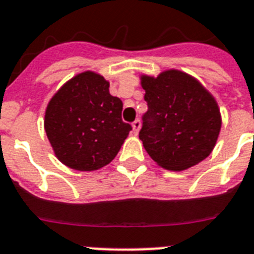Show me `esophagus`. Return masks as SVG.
I'll return each instance as SVG.
<instances>
[{
    "label": "esophagus",
    "instance_id": "34e87169",
    "mask_svg": "<svg viewBox=\"0 0 254 254\" xmlns=\"http://www.w3.org/2000/svg\"><path fill=\"white\" fill-rule=\"evenodd\" d=\"M131 127H133V133L137 135L139 133V129H141V121H139V120H135L134 123L131 124Z\"/></svg>",
    "mask_w": 254,
    "mask_h": 254
}]
</instances>
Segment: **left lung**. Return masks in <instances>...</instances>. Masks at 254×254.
Here are the masks:
<instances>
[{"label":"left lung","mask_w":254,"mask_h":254,"mask_svg":"<svg viewBox=\"0 0 254 254\" xmlns=\"http://www.w3.org/2000/svg\"><path fill=\"white\" fill-rule=\"evenodd\" d=\"M149 111L139 139L158 166L183 171L205 159L216 145L221 115L216 99L196 77L179 69L142 73Z\"/></svg>","instance_id":"8db88e82"}]
</instances>
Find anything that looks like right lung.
<instances>
[{"label": "right lung", "mask_w": 254, "mask_h": 254, "mask_svg": "<svg viewBox=\"0 0 254 254\" xmlns=\"http://www.w3.org/2000/svg\"><path fill=\"white\" fill-rule=\"evenodd\" d=\"M121 111L123 101L109 93V81L103 75L84 71L71 77L45 112V130L54 154L77 171L109 165L131 130Z\"/></svg>", "instance_id": "right-lung-1"}]
</instances>
